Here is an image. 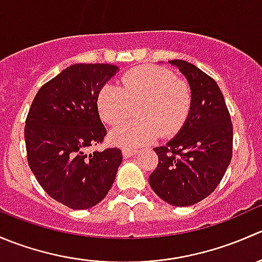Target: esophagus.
I'll return each mask as SVG.
<instances>
[{"mask_svg":"<svg viewBox=\"0 0 262 262\" xmlns=\"http://www.w3.org/2000/svg\"><path fill=\"white\" fill-rule=\"evenodd\" d=\"M137 153H138V150H137V149H129V148H124V149H123V156L125 158L132 157V156L137 155Z\"/></svg>","mask_w":262,"mask_h":262,"instance_id":"1","label":"esophagus"}]
</instances>
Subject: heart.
I'll use <instances>...</instances> for the list:
<instances>
[{
    "label": "heart",
    "mask_w": 262,
    "mask_h": 262,
    "mask_svg": "<svg viewBox=\"0 0 262 262\" xmlns=\"http://www.w3.org/2000/svg\"><path fill=\"white\" fill-rule=\"evenodd\" d=\"M96 105L110 125L125 119L136 106L137 119L116 125L109 139L116 146L137 148L152 142L158 133L171 137L180 130L191 110L192 90L167 68L143 64L121 76V87L102 86Z\"/></svg>",
    "instance_id": "b5f03b06"
}]
</instances>
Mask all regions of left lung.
I'll return each mask as SVG.
<instances>
[{
	"label": "left lung",
	"instance_id": "obj_1",
	"mask_svg": "<svg viewBox=\"0 0 262 262\" xmlns=\"http://www.w3.org/2000/svg\"><path fill=\"white\" fill-rule=\"evenodd\" d=\"M192 90V106L175 138L156 147L158 165L149 185L175 207L202 202L215 190L232 160L233 125L223 94L210 76L191 63L170 60Z\"/></svg>",
	"mask_w": 262,
	"mask_h": 262
}]
</instances>
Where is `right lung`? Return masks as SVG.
I'll return each mask as SVG.
<instances>
[{"mask_svg": "<svg viewBox=\"0 0 262 262\" xmlns=\"http://www.w3.org/2000/svg\"><path fill=\"white\" fill-rule=\"evenodd\" d=\"M118 70L105 63L70 66L40 87L26 116L30 170L50 198L71 209L99 204L123 160L119 148L87 153L106 136L96 99Z\"/></svg>", "mask_w": 262, "mask_h": 262, "instance_id": "obj_1", "label": "right lung"}]
</instances>
